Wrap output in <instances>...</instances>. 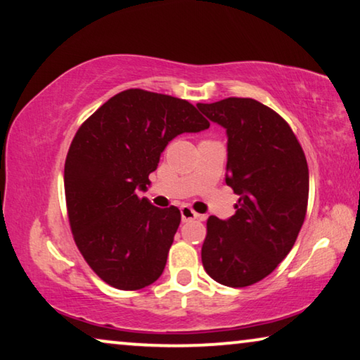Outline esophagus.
I'll return each instance as SVG.
<instances>
[{
	"instance_id": "esophagus-1",
	"label": "esophagus",
	"mask_w": 360,
	"mask_h": 360,
	"mask_svg": "<svg viewBox=\"0 0 360 360\" xmlns=\"http://www.w3.org/2000/svg\"><path fill=\"white\" fill-rule=\"evenodd\" d=\"M180 214H181V221H184V222L195 221V219L200 217V214L193 211L190 206H181V207H180Z\"/></svg>"
}]
</instances>
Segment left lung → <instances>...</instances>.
Instances as JSON below:
<instances>
[{
	"mask_svg": "<svg viewBox=\"0 0 360 360\" xmlns=\"http://www.w3.org/2000/svg\"><path fill=\"white\" fill-rule=\"evenodd\" d=\"M227 133L226 184L237 193L236 214L207 219L202 266L219 284L252 285L288 257L309 201V165L285 120L255 98L198 103Z\"/></svg>",
	"mask_w": 360,
	"mask_h": 360,
	"instance_id": "1",
	"label": "left lung"
}]
</instances>
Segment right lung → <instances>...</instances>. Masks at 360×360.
<instances>
[{
    "label": "right lung",
    "mask_w": 360,
    "mask_h": 360,
    "mask_svg": "<svg viewBox=\"0 0 360 360\" xmlns=\"http://www.w3.org/2000/svg\"><path fill=\"white\" fill-rule=\"evenodd\" d=\"M206 128L184 98L128 89L77 129L65 162L68 217L82 257L112 288L138 290L162 274L180 211L155 207L138 190H148L172 139Z\"/></svg>",
    "instance_id": "right-lung-1"
}]
</instances>
